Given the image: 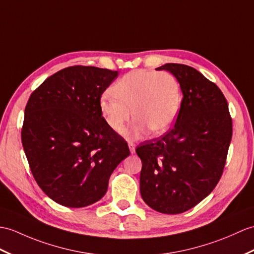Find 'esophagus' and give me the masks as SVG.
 <instances>
[{"instance_id": "obj_1", "label": "esophagus", "mask_w": 254, "mask_h": 254, "mask_svg": "<svg viewBox=\"0 0 254 254\" xmlns=\"http://www.w3.org/2000/svg\"><path fill=\"white\" fill-rule=\"evenodd\" d=\"M128 148H129V151H131V154H134V152H135V145H134V143H132V141H129V143H128Z\"/></svg>"}]
</instances>
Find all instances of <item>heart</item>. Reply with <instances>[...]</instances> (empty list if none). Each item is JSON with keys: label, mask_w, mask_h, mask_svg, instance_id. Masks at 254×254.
<instances>
[{"label": "heart", "mask_w": 254, "mask_h": 254, "mask_svg": "<svg viewBox=\"0 0 254 254\" xmlns=\"http://www.w3.org/2000/svg\"><path fill=\"white\" fill-rule=\"evenodd\" d=\"M99 100V111L111 131L121 134L127 129L128 138H139L149 131L160 135L173 125L182 103L180 82L167 71L137 69L125 74Z\"/></svg>", "instance_id": "1"}]
</instances>
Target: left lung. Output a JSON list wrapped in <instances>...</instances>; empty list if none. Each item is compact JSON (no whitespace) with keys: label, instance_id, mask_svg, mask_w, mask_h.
<instances>
[{"label":"left lung","instance_id":"obj_1","mask_svg":"<svg viewBox=\"0 0 254 254\" xmlns=\"http://www.w3.org/2000/svg\"><path fill=\"white\" fill-rule=\"evenodd\" d=\"M180 82L181 108L172 128L141 143L140 194L151 209L179 214L214 190L225 167L233 122L222 91L192 67L166 64Z\"/></svg>","mask_w":254,"mask_h":254}]
</instances>
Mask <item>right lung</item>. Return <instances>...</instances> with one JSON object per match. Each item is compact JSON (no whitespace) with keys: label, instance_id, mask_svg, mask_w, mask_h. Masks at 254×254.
Here are the masks:
<instances>
[{"label":"right lung","instance_id":"right-lung-1","mask_svg":"<svg viewBox=\"0 0 254 254\" xmlns=\"http://www.w3.org/2000/svg\"><path fill=\"white\" fill-rule=\"evenodd\" d=\"M118 71L72 66L49 76L29 97L21 141L41 190L55 202L83 208L107 191L111 173L129 156L111 131L99 100Z\"/></svg>","mask_w":254,"mask_h":254}]
</instances>
